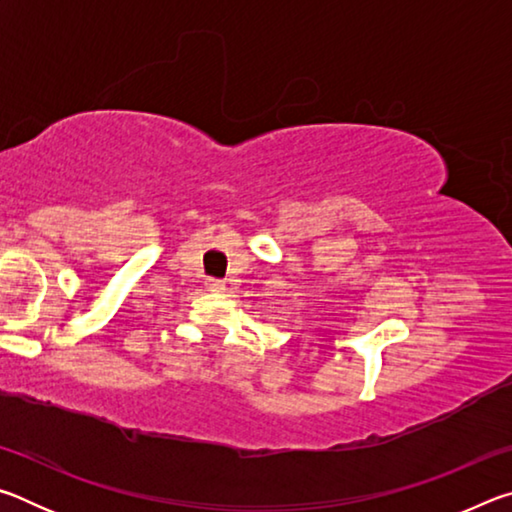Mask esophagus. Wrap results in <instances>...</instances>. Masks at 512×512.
Returning a JSON list of instances; mask_svg holds the SVG:
<instances>
[{
  "label": "esophagus",
  "mask_w": 512,
  "mask_h": 512,
  "mask_svg": "<svg viewBox=\"0 0 512 512\" xmlns=\"http://www.w3.org/2000/svg\"><path fill=\"white\" fill-rule=\"evenodd\" d=\"M205 289L212 291V293H223L225 291V282L223 280H214V277H210V280L205 282Z\"/></svg>",
  "instance_id": "1"
}]
</instances>
